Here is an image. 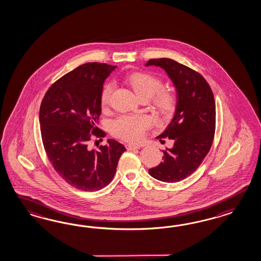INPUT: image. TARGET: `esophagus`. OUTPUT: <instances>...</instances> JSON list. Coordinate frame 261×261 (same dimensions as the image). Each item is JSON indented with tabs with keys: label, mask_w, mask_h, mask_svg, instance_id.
Segmentation results:
<instances>
[{
	"label": "esophagus",
	"mask_w": 261,
	"mask_h": 261,
	"mask_svg": "<svg viewBox=\"0 0 261 261\" xmlns=\"http://www.w3.org/2000/svg\"><path fill=\"white\" fill-rule=\"evenodd\" d=\"M127 150H135V149H140L141 146L139 145H133V144H126L125 145Z\"/></svg>",
	"instance_id": "esophagus-1"
}]
</instances>
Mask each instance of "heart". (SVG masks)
<instances>
[{"mask_svg": "<svg viewBox=\"0 0 261 261\" xmlns=\"http://www.w3.org/2000/svg\"><path fill=\"white\" fill-rule=\"evenodd\" d=\"M126 80L141 99H149L153 95L155 109L163 117H170L176 108V96L169 89H163V80L148 72H133L126 76ZM114 90V83L104 85L100 94V104L105 108L110 101ZM151 119L144 115H124L114 119L110 124V131L115 137L128 142H138L145 131L150 127Z\"/></svg>", "mask_w": 261, "mask_h": 261, "instance_id": "heart-1", "label": "heart"}]
</instances>
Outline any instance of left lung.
Segmentation results:
<instances>
[{"instance_id":"left-lung-1","label":"left lung","mask_w":261,"mask_h":261,"mask_svg":"<svg viewBox=\"0 0 261 261\" xmlns=\"http://www.w3.org/2000/svg\"><path fill=\"white\" fill-rule=\"evenodd\" d=\"M145 66L163 68L177 91L173 119L158 137L160 141L172 140L173 147L164 150V162L150 168L149 174L162 182H180L197 169L212 147L216 115L214 93L202 74L172 59H150Z\"/></svg>"}]
</instances>
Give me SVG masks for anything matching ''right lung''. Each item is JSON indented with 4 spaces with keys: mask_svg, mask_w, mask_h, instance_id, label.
I'll list each match as a JSON object with an SVG mask.
<instances>
[{
    "mask_svg": "<svg viewBox=\"0 0 261 261\" xmlns=\"http://www.w3.org/2000/svg\"><path fill=\"white\" fill-rule=\"evenodd\" d=\"M116 66L91 62L66 73L48 88L39 111L40 129L47 159L71 187L96 191L108 186L126 148L108 139L90 149L93 137L105 133L96 124L101 114L100 94Z\"/></svg>",
    "mask_w": 261,
    "mask_h": 261,
    "instance_id": "add662e5",
    "label": "right lung"
}]
</instances>
